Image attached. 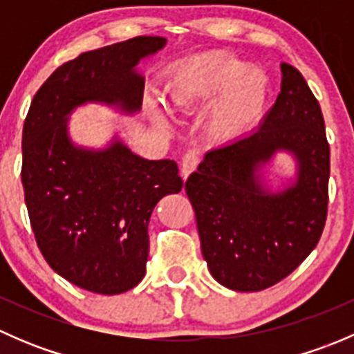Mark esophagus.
<instances>
[{"label": "esophagus", "mask_w": 354, "mask_h": 354, "mask_svg": "<svg viewBox=\"0 0 354 354\" xmlns=\"http://www.w3.org/2000/svg\"><path fill=\"white\" fill-rule=\"evenodd\" d=\"M197 166H198V156L195 154L194 151L187 152V154L183 156V160H181V178L187 180V178L190 176V173H194V171L197 169Z\"/></svg>", "instance_id": "obj_1"}]
</instances>
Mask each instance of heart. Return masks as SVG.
<instances>
[{
	"label": "heart",
	"instance_id": "1",
	"mask_svg": "<svg viewBox=\"0 0 354 354\" xmlns=\"http://www.w3.org/2000/svg\"><path fill=\"white\" fill-rule=\"evenodd\" d=\"M221 91L210 116V135L216 140H236L255 127L266 106L267 82L257 68L241 65L224 53H209L181 66L167 87L169 99L178 108L209 102ZM149 114L160 130H169L157 102H149Z\"/></svg>",
	"mask_w": 354,
	"mask_h": 354
}]
</instances>
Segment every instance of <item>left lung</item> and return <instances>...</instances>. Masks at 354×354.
I'll return each instance as SVG.
<instances>
[{
	"label": "left lung",
	"mask_w": 354,
	"mask_h": 354,
	"mask_svg": "<svg viewBox=\"0 0 354 354\" xmlns=\"http://www.w3.org/2000/svg\"><path fill=\"white\" fill-rule=\"evenodd\" d=\"M281 92L255 131L207 152L185 183L202 255L233 291H262L289 276L322 234L330 151L322 111L303 75L281 63ZM279 151L297 173L283 191L266 188L263 167Z\"/></svg>",
	"instance_id": "left-lung-1"
}]
</instances>
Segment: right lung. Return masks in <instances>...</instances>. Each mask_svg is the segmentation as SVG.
I'll list each match as a JSON object with an SVG mask.
<instances>
[{
	"label": "right lung",
	"instance_id": "obj_1",
	"mask_svg": "<svg viewBox=\"0 0 354 354\" xmlns=\"http://www.w3.org/2000/svg\"><path fill=\"white\" fill-rule=\"evenodd\" d=\"M166 42L140 35L82 53L42 84L25 118L22 185L39 250L55 272L99 295L144 279L151 214L183 180L174 160L144 159L118 135L102 149L77 145L68 118L88 102L138 113L145 82L137 65Z\"/></svg>",
	"mask_w": 354,
	"mask_h": 354
}]
</instances>
